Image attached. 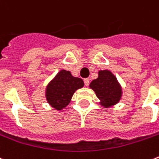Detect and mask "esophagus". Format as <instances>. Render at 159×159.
<instances>
[{"label": "esophagus", "mask_w": 159, "mask_h": 159, "mask_svg": "<svg viewBox=\"0 0 159 159\" xmlns=\"http://www.w3.org/2000/svg\"><path fill=\"white\" fill-rule=\"evenodd\" d=\"M84 83H85V86H87V87H88V85H89V78H85Z\"/></svg>", "instance_id": "34e87169"}]
</instances>
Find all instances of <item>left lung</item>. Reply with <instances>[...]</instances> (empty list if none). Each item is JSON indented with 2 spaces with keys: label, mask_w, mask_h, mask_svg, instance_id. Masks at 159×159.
I'll return each instance as SVG.
<instances>
[{
  "label": "left lung",
  "mask_w": 159,
  "mask_h": 159,
  "mask_svg": "<svg viewBox=\"0 0 159 159\" xmlns=\"http://www.w3.org/2000/svg\"><path fill=\"white\" fill-rule=\"evenodd\" d=\"M89 88L96 93L99 104L104 108H110L117 104L123 97V88L117 77L109 70H100L97 79L91 82Z\"/></svg>",
  "instance_id": "1"
}]
</instances>
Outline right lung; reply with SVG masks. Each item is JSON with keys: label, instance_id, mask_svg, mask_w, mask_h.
Returning a JSON list of instances; mask_svg holds the SVG:
<instances>
[{"label": "right lung", "instance_id": "right-lung-1", "mask_svg": "<svg viewBox=\"0 0 159 159\" xmlns=\"http://www.w3.org/2000/svg\"><path fill=\"white\" fill-rule=\"evenodd\" d=\"M83 86L82 78L73 77L71 71L62 69L47 85L46 100L52 107L61 111L70 103L75 92Z\"/></svg>", "mask_w": 159, "mask_h": 159}]
</instances>
